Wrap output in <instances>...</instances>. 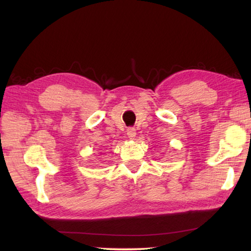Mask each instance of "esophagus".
I'll return each instance as SVG.
<instances>
[{
  "instance_id": "1",
  "label": "esophagus",
  "mask_w": 251,
  "mask_h": 251,
  "mask_svg": "<svg viewBox=\"0 0 251 251\" xmlns=\"http://www.w3.org/2000/svg\"><path fill=\"white\" fill-rule=\"evenodd\" d=\"M127 136H128V138H130V139L135 138L136 137V129L132 128V127H130V128L127 129Z\"/></svg>"
}]
</instances>
